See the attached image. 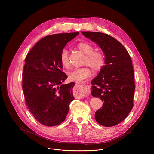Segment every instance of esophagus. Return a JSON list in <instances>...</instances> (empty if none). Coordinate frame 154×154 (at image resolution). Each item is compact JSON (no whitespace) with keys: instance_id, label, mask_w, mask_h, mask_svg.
<instances>
[{"instance_id":"1","label":"esophagus","mask_w":154,"mask_h":154,"mask_svg":"<svg viewBox=\"0 0 154 154\" xmlns=\"http://www.w3.org/2000/svg\"><path fill=\"white\" fill-rule=\"evenodd\" d=\"M77 84H79L80 85H83V84H84V83L83 82H80V83H77ZM84 97V96H83Z\"/></svg>"}]
</instances>
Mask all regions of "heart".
Listing matches in <instances>:
<instances>
[{
    "instance_id": "obj_1",
    "label": "heart",
    "mask_w": 154,
    "mask_h": 154,
    "mask_svg": "<svg viewBox=\"0 0 154 154\" xmlns=\"http://www.w3.org/2000/svg\"><path fill=\"white\" fill-rule=\"evenodd\" d=\"M77 47L80 51L86 54L84 60V64L86 66L71 71L69 74V78L72 81L81 82L91 75L92 72L90 67L95 72H98L104 67L106 63V57L103 52L94 51V47L87 42H80L77 44ZM60 60L63 67L66 69L70 67L69 54L66 49L62 51L60 55Z\"/></svg>"
}]
</instances>
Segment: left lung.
I'll list each match as a JSON object with an SVG mask.
<instances>
[{"label":"left lung","mask_w":154,"mask_h":154,"mask_svg":"<svg viewBox=\"0 0 154 154\" xmlns=\"http://www.w3.org/2000/svg\"><path fill=\"white\" fill-rule=\"evenodd\" d=\"M82 34L98 44L106 55V65L92 81L91 94L104 102L95 119L104 127L115 126L134 106L135 87L131 56L122 44L108 34L88 31Z\"/></svg>","instance_id":"obj_1"}]
</instances>
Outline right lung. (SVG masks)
<instances>
[{
    "mask_svg": "<svg viewBox=\"0 0 154 154\" xmlns=\"http://www.w3.org/2000/svg\"><path fill=\"white\" fill-rule=\"evenodd\" d=\"M79 32L46 36L32 48L25 60L22 88L27 108L44 125H58L63 122L74 100L75 83H62L67 78L62 71V51Z\"/></svg>",
    "mask_w": 154,
    "mask_h": 154,
    "instance_id": "add662e5",
    "label": "right lung"
}]
</instances>
